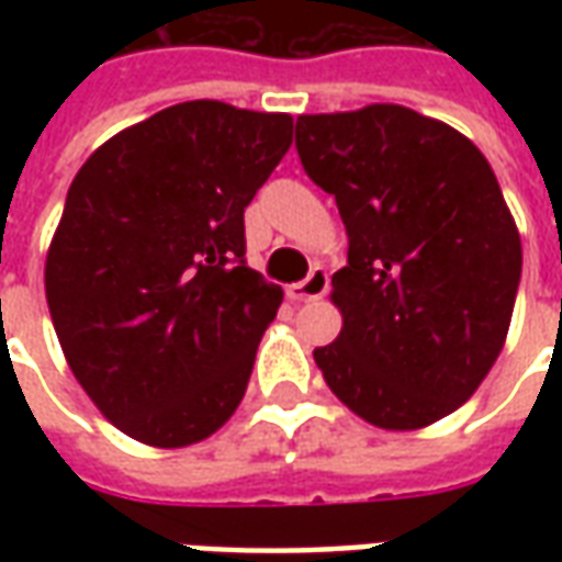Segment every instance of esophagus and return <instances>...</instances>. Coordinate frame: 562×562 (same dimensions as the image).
Here are the masks:
<instances>
[{"mask_svg":"<svg viewBox=\"0 0 562 562\" xmlns=\"http://www.w3.org/2000/svg\"><path fill=\"white\" fill-rule=\"evenodd\" d=\"M328 289H330L328 270L313 268L306 280L289 285V297H292L294 304H306V301H318V297H325V294H328Z\"/></svg>","mask_w":562,"mask_h":562,"instance_id":"esophagus-1","label":"esophagus"}]
</instances>
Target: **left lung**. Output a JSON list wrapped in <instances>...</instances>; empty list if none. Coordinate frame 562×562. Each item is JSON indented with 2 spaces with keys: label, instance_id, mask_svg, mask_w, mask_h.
Wrapping results in <instances>:
<instances>
[{
  "label": "left lung",
  "instance_id": "obj_1",
  "mask_svg": "<svg viewBox=\"0 0 562 562\" xmlns=\"http://www.w3.org/2000/svg\"><path fill=\"white\" fill-rule=\"evenodd\" d=\"M294 147L349 234L330 280L342 330L313 352L328 389L385 430L446 418L494 367L520 282L518 228L491 165L401 104L297 116Z\"/></svg>",
  "mask_w": 562,
  "mask_h": 562
}]
</instances>
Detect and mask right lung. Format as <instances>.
Wrapping results in <instances>:
<instances>
[{
  "label": "right lung",
  "mask_w": 562,
  "mask_h": 562,
  "mask_svg": "<svg viewBox=\"0 0 562 562\" xmlns=\"http://www.w3.org/2000/svg\"><path fill=\"white\" fill-rule=\"evenodd\" d=\"M292 116L183 102L83 161L44 265L71 373L138 442L207 439L244 401L282 289L246 265L244 210Z\"/></svg>",
  "instance_id": "add662e5"
}]
</instances>
